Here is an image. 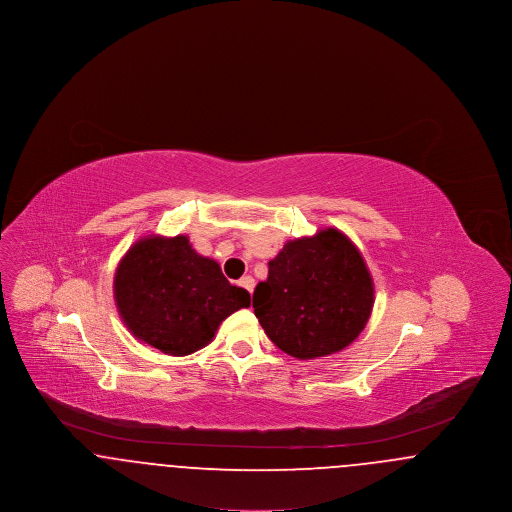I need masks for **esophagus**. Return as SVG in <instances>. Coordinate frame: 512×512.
<instances>
[{"label": "esophagus", "instance_id": "34e87169", "mask_svg": "<svg viewBox=\"0 0 512 512\" xmlns=\"http://www.w3.org/2000/svg\"><path fill=\"white\" fill-rule=\"evenodd\" d=\"M238 284H240V288H244L249 293L253 292V288H255V280L251 276H244Z\"/></svg>", "mask_w": 512, "mask_h": 512}]
</instances>
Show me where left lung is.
I'll use <instances>...</instances> for the list:
<instances>
[{
  "mask_svg": "<svg viewBox=\"0 0 512 512\" xmlns=\"http://www.w3.org/2000/svg\"><path fill=\"white\" fill-rule=\"evenodd\" d=\"M372 305L365 259L336 228L284 245L253 293L255 317L270 341L301 361L338 353L357 340Z\"/></svg>",
  "mask_w": 512,
  "mask_h": 512,
  "instance_id": "1",
  "label": "left lung"
}]
</instances>
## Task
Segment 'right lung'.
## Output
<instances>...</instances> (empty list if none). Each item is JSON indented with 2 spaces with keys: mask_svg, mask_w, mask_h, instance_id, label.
Returning a JSON list of instances; mask_svg holds the SVG:
<instances>
[{
  "mask_svg": "<svg viewBox=\"0 0 512 512\" xmlns=\"http://www.w3.org/2000/svg\"><path fill=\"white\" fill-rule=\"evenodd\" d=\"M115 303L134 338L174 357L211 343L220 322L251 305L219 263L195 253L188 236H147L115 272Z\"/></svg>",
  "mask_w": 512,
  "mask_h": 512,
  "instance_id": "right-lung-1",
  "label": "right lung"
}]
</instances>
